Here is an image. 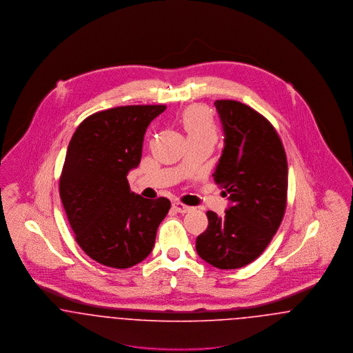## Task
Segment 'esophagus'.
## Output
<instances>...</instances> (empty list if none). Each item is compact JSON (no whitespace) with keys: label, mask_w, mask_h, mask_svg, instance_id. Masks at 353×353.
Wrapping results in <instances>:
<instances>
[{"label":"esophagus","mask_w":353,"mask_h":353,"mask_svg":"<svg viewBox=\"0 0 353 353\" xmlns=\"http://www.w3.org/2000/svg\"><path fill=\"white\" fill-rule=\"evenodd\" d=\"M173 208H174L176 212H179V213H181V214L188 213V212L190 210V206L184 205V203H181V202H173Z\"/></svg>","instance_id":"obj_1"}]
</instances>
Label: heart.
<instances>
[{
    "label": "heart",
    "instance_id": "1",
    "mask_svg": "<svg viewBox=\"0 0 353 353\" xmlns=\"http://www.w3.org/2000/svg\"><path fill=\"white\" fill-rule=\"evenodd\" d=\"M181 121L188 137H217L213 119L205 107L192 105L186 108Z\"/></svg>",
    "mask_w": 353,
    "mask_h": 353
}]
</instances>
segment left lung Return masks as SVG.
<instances>
[{"label":"left lung","instance_id":"left-lung-1","mask_svg":"<svg viewBox=\"0 0 353 353\" xmlns=\"http://www.w3.org/2000/svg\"><path fill=\"white\" fill-rule=\"evenodd\" d=\"M214 105L225 139L213 177L230 205L223 217L206 212L209 225L196 250L217 269H239L265 252L283 219L287 159L275 128L252 107L235 101Z\"/></svg>","mask_w":353,"mask_h":353}]
</instances>
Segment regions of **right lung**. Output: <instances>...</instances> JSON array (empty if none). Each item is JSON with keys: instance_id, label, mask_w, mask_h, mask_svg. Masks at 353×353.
I'll list each match as a JSON object with an SVG mask.
<instances>
[{"instance_id": "1", "label": "right lung", "mask_w": 353, "mask_h": 353, "mask_svg": "<svg viewBox=\"0 0 353 353\" xmlns=\"http://www.w3.org/2000/svg\"><path fill=\"white\" fill-rule=\"evenodd\" d=\"M165 105H124L97 112L72 134L59 194L78 245L91 259L128 269L151 254L165 197L148 200L131 192L130 170L141 160L144 134Z\"/></svg>"}]
</instances>
